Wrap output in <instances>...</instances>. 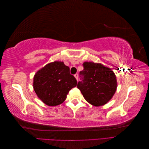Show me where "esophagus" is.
Segmentation results:
<instances>
[{
	"mask_svg": "<svg viewBox=\"0 0 149 149\" xmlns=\"http://www.w3.org/2000/svg\"><path fill=\"white\" fill-rule=\"evenodd\" d=\"M74 77L76 79V80L78 81V73H76V74H74Z\"/></svg>",
	"mask_w": 149,
	"mask_h": 149,
	"instance_id": "1",
	"label": "esophagus"
}]
</instances>
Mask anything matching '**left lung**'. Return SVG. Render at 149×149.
Instances as JSON below:
<instances>
[{
  "instance_id": "1",
  "label": "left lung",
  "mask_w": 149,
  "mask_h": 149,
  "mask_svg": "<svg viewBox=\"0 0 149 149\" xmlns=\"http://www.w3.org/2000/svg\"><path fill=\"white\" fill-rule=\"evenodd\" d=\"M84 69L79 72L77 88L84 99L95 106L104 105L116 93V76L109 68L94 62H84Z\"/></svg>"
}]
</instances>
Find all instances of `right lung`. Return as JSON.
Wrapping results in <instances>:
<instances>
[{
    "mask_svg": "<svg viewBox=\"0 0 149 149\" xmlns=\"http://www.w3.org/2000/svg\"><path fill=\"white\" fill-rule=\"evenodd\" d=\"M77 81L70 74V68L63 62L48 63L34 76L33 86L38 97L45 104L58 106L63 102Z\"/></svg>",
    "mask_w": 149,
    "mask_h": 149,
    "instance_id": "add662e5",
    "label": "right lung"
}]
</instances>
